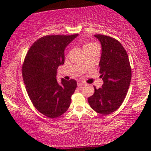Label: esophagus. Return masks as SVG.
<instances>
[{
  "label": "esophagus",
  "mask_w": 151,
  "mask_h": 151,
  "mask_svg": "<svg viewBox=\"0 0 151 151\" xmlns=\"http://www.w3.org/2000/svg\"><path fill=\"white\" fill-rule=\"evenodd\" d=\"M84 85H85V83H84V82H83V81H78V82H77V85H78L79 88H81V87L83 86Z\"/></svg>",
  "instance_id": "obj_1"
}]
</instances>
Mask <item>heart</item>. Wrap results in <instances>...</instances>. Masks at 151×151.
<instances>
[{
  "label": "heart",
  "mask_w": 151,
  "mask_h": 151,
  "mask_svg": "<svg viewBox=\"0 0 151 151\" xmlns=\"http://www.w3.org/2000/svg\"><path fill=\"white\" fill-rule=\"evenodd\" d=\"M96 44H93V43H87L85 44L84 45V47H83V48H87V47H92L93 46V45H96Z\"/></svg>",
  "instance_id": "1"
}]
</instances>
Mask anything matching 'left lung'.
Here are the masks:
<instances>
[{
  "label": "left lung",
  "instance_id": "left-lung-1",
  "mask_svg": "<svg viewBox=\"0 0 151 151\" xmlns=\"http://www.w3.org/2000/svg\"><path fill=\"white\" fill-rule=\"evenodd\" d=\"M101 45L99 71L104 84L88 99L91 107L96 112L109 115L120 107L130 85L132 68L126 50L114 38L94 35Z\"/></svg>",
  "mask_w": 151,
  "mask_h": 151
}]
</instances>
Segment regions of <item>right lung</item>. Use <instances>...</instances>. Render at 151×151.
Wrapping results in <instances>:
<instances>
[{"mask_svg": "<svg viewBox=\"0 0 151 151\" xmlns=\"http://www.w3.org/2000/svg\"><path fill=\"white\" fill-rule=\"evenodd\" d=\"M78 34L49 35L36 40L27 52L22 67L27 93L36 109L50 118L69 107L77 81L56 79L57 68L64 63V50Z\"/></svg>", "mask_w": 151, "mask_h": 151, "instance_id": "right-lung-1", "label": "right lung"}]
</instances>
